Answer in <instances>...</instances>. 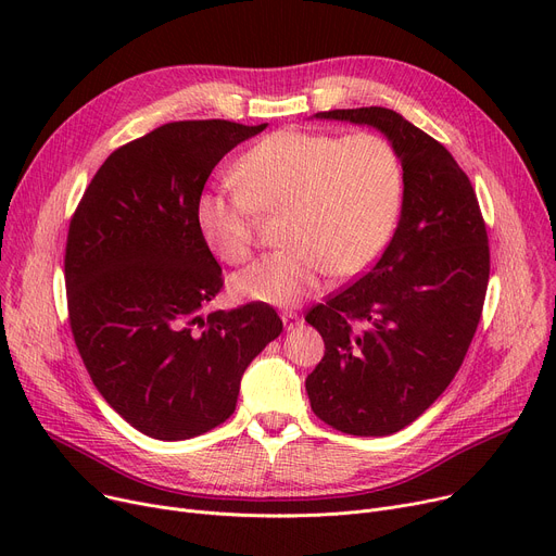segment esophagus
I'll return each instance as SVG.
<instances>
[{
    "mask_svg": "<svg viewBox=\"0 0 556 556\" xmlns=\"http://www.w3.org/2000/svg\"><path fill=\"white\" fill-rule=\"evenodd\" d=\"M281 319H283V327H286L288 331L300 327V323H302L300 315H298L295 311H283V313H281Z\"/></svg>",
    "mask_w": 556,
    "mask_h": 556,
    "instance_id": "obj_1",
    "label": "esophagus"
}]
</instances>
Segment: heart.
<instances>
[{
  "mask_svg": "<svg viewBox=\"0 0 556 556\" xmlns=\"http://www.w3.org/2000/svg\"><path fill=\"white\" fill-rule=\"evenodd\" d=\"M237 189L204 191L198 231L220 261L239 266L254 252L256 214H283L286 245L231 277L233 298L293 306L331 275L354 277L392 239L403 202V164L378 132L277 130L233 166Z\"/></svg>",
  "mask_w": 556,
  "mask_h": 556,
  "instance_id": "obj_1",
  "label": "heart"
}]
</instances>
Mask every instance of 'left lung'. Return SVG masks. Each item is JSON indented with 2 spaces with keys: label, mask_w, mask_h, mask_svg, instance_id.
Wrapping results in <instances>:
<instances>
[{
  "label": "left lung",
  "mask_w": 556,
  "mask_h": 556,
  "mask_svg": "<svg viewBox=\"0 0 556 556\" xmlns=\"http://www.w3.org/2000/svg\"><path fill=\"white\" fill-rule=\"evenodd\" d=\"M388 135L403 164L401 220L374 268L315 304L325 356L306 378L331 428L383 437L451 386L482 317L489 237L476 189L444 146L388 108L317 112Z\"/></svg>",
  "instance_id": "8db88e82"
}]
</instances>
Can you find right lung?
I'll list each match as a JSON object with an SVG mask.
<instances>
[{
  "mask_svg": "<svg viewBox=\"0 0 556 556\" xmlns=\"http://www.w3.org/2000/svg\"><path fill=\"white\" fill-rule=\"evenodd\" d=\"M268 124L170 122L119 146L70 220V327L101 396L153 440L227 421L241 376L283 325L270 304L200 311L223 288L195 202L214 166Z\"/></svg>",
  "mask_w": 556,
  "mask_h": 556,
  "instance_id": "1",
  "label": "right lung"
}]
</instances>
